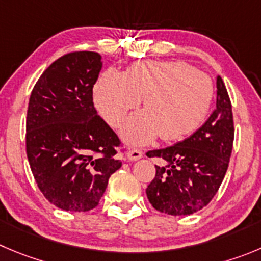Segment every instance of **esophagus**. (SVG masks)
Segmentation results:
<instances>
[{"label":"esophagus","instance_id":"34e87169","mask_svg":"<svg viewBox=\"0 0 261 261\" xmlns=\"http://www.w3.org/2000/svg\"><path fill=\"white\" fill-rule=\"evenodd\" d=\"M143 157V152L140 149H131L127 153V158L130 161H138Z\"/></svg>","mask_w":261,"mask_h":261}]
</instances>
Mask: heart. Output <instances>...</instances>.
I'll return each instance as SVG.
<instances>
[{"mask_svg":"<svg viewBox=\"0 0 261 261\" xmlns=\"http://www.w3.org/2000/svg\"><path fill=\"white\" fill-rule=\"evenodd\" d=\"M214 96L211 80L184 62L145 60L125 73L109 69L95 87V106L112 127L143 99L144 112L131 116L122 127L130 144H145L155 136L174 142L201 126Z\"/></svg>","mask_w":261,"mask_h":261,"instance_id":"1","label":"heart"}]
</instances>
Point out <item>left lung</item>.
Listing matches in <instances>:
<instances>
[{
    "mask_svg": "<svg viewBox=\"0 0 261 261\" xmlns=\"http://www.w3.org/2000/svg\"><path fill=\"white\" fill-rule=\"evenodd\" d=\"M216 108L193 135L164 149L147 152L165 165H155L147 188L153 207L169 215H191L210 203L229 165L234 140L232 103L223 80H216Z\"/></svg>",
    "mask_w": 261,
    "mask_h": 261,
    "instance_id": "obj_1",
    "label": "left lung"
}]
</instances>
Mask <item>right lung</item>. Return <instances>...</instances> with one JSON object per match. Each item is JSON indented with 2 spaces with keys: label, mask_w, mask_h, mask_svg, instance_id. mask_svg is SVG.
<instances>
[{
  "label": "right lung",
  "mask_w": 261,
  "mask_h": 261,
  "mask_svg": "<svg viewBox=\"0 0 261 261\" xmlns=\"http://www.w3.org/2000/svg\"><path fill=\"white\" fill-rule=\"evenodd\" d=\"M94 51H73L41 74L27 112V157L45 198L65 211L96 207L122 166V143L97 114L92 89L103 63Z\"/></svg>",
  "instance_id": "add662e5"
}]
</instances>
